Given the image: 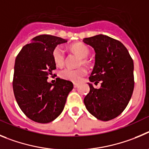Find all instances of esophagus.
I'll use <instances>...</instances> for the list:
<instances>
[{
    "label": "esophagus",
    "mask_w": 149,
    "mask_h": 149,
    "mask_svg": "<svg viewBox=\"0 0 149 149\" xmlns=\"http://www.w3.org/2000/svg\"><path fill=\"white\" fill-rule=\"evenodd\" d=\"M73 87H74L75 88H78V87H79V84H77V83H73Z\"/></svg>",
    "instance_id": "34e87169"
}]
</instances>
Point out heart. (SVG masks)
<instances>
[{"mask_svg": "<svg viewBox=\"0 0 149 149\" xmlns=\"http://www.w3.org/2000/svg\"><path fill=\"white\" fill-rule=\"evenodd\" d=\"M71 51L77 54L81 57V59L79 61V66H81L83 65H88L89 63V60L88 56L90 54V49L86 45L83 43H76L70 47ZM52 56L54 63L57 66L61 67L65 65L66 61V53L62 46L58 45L53 49L52 52ZM87 74L86 68H81L78 69H72V68H65L60 71L59 75L64 79L73 82H79L80 80Z\"/></svg>", "mask_w": 149, "mask_h": 149, "instance_id": "heart-1", "label": "heart"}]
</instances>
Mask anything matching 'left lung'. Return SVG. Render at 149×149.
<instances>
[{"instance_id":"8db88e82","label":"left lung","mask_w":149,"mask_h":149,"mask_svg":"<svg viewBox=\"0 0 149 149\" xmlns=\"http://www.w3.org/2000/svg\"><path fill=\"white\" fill-rule=\"evenodd\" d=\"M84 43L94 49L95 65L89 79L90 92L84 99L87 110L102 121L113 120L123 113L134 88V61L126 47L118 40L104 35L85 38Z\"/></svg>"}]
</instances>
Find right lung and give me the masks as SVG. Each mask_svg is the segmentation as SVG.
Returning <instances> with one entry per match:
<instances>
[{"label":"right lung","instance_id":"right-lung-1","mask_svg":"<svg viewBox=\"0 0 149 149\" xmlns=\"http://www.w3.org/2000/svg\"><path fill=\"white\" fill-rule=\"evenodd\" d=\"M67 41L40 35L23 47L16 56L13 81L15 98L23 113L36 123H48L58 117L73 88L71 81L60 78H56L54 84L47 81L56 69L53 49Z\"/></svg>","mask_w":149,"mask_h":149}]
</instances>
